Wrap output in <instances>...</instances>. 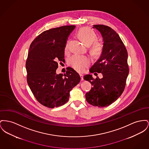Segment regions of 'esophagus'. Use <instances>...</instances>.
Here are the masks:
<instances>
[{
	"label": "esophagus",
	"instance_id": "esophagus-1",
	"mask_svg": "<svg viewBox=\"0 0 149 149\" xmlns=\"http://www.w3.org/2000/svg\"><path fill=\"white\" fill-rule=\"evenodd\" d=\"M80 78H81V80H84V79H83V75L80 74Z\"/></svg>",
	"mask_w": 149,
	"mask_h": 149
}]
</instances>
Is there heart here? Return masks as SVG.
Masks as SVG:
<instances>
[{"label":"heart","instance_id":"heart-1","mask_svg":"<svg viewBox=\"0 0 149 149\" xmlns=\"http://www.w3.org/2000/svg\"><path fill=\"white\" fill-rule=\"evenodd\" d=\"M79 39L87 45H89L90 51L95 55H98L102 50V44L97 40L96 34L89 28L83 27L80 28L77 33ZM69 42H67L65 46V52L69 51ZM92 62L91 58L87 56L74 54L68 60V63L73 69L78 72H83Z\"/></svg>","mask_w":149,"mask_h":149}]
</instances>
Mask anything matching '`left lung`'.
<instances>
[{
  "mask_svg": "<svg viewBox=\"0 0 149 149\" xmlns=\"http://www.w3.org/2000/svg\"><path fill=\"white\" fill-rule=\"evenodd\" d=\"M102 36L104 46L98 61L91 67V73L101 72L103 78H93L86 75L84 79L93 86L86 94L88 102L94 106L106 107L115 102L122 94L129 74L128 53L123 42L111 27L104 25H94Z\"/></svg>",
  "mask_w": 149,
  "mask_h": 149,
  "instance_id": "obj_1",
  "label": "left lung"
}]
</instances>
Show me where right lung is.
Instances as JSON below:
<instances>
[{
	"label": "right lung",
	"instance_id": "right-lung-1",
	"mask_svg": "<svg viewBox=\"0 0 149 149\" xmlns=\"http://www.w3.org/2000/svg\"><path fill=\"white\" fill-rule=\"evenodd\" d=\"M75 27L45 30L30 44L26 62L27 81L36 100L45 107L54 108L66 104L70 91L80 81L79 74L71 68L64 75L56 73L58 61L65 60L68 36Z\"/></svg>",
	"mask_w": 149,
	"mask_h": 149
}]
</instances>
